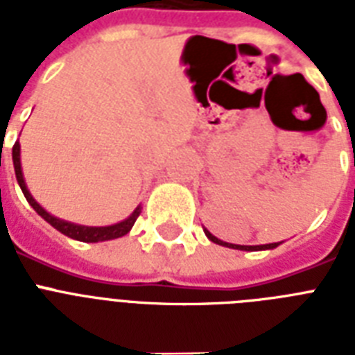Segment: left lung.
Returning a JSON list of instances; mask_svg holds the SVG:
<instances>
[{"label": "left lung", "instance_id": "left-lung-1", "mask_svg": "<svg viewBox=\"0 0 355 355\" xmlns=\"http://www.w3.org/2000/svg\"><path fill=\"white\" fill-rule=\"evenodd\" d=\"M205 234L206 237L210 239V241L217 243V245H223V247H228V248H237V250H270V248H276L280 243H267V245H234V243H227V241H221V239H217L214 234H210L208 230L205 228Z\"/></svg>", "mask_w": 355, "mask_h": 355}]
</instances>
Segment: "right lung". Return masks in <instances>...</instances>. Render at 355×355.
Listing matches in <instances>:
<instances>
[{"instance_id": "1", "label": "right lung", "mask_w": 355, "mask_h": 355, "mask_svg": "<svg viewBox=\"0 0 355 355\" xmlns=\"http://www.w3.org/2000/svg\"><path fill=\"white\" fill-rule=\"evenodd\" d=\"M12 162H14V171H16V180H18L19 188L24 191L25 199L33 206V210L46 219L53 228H57L58 232L64 234V236L71 237V239H77V241L85 243H99V241H110V239H118V237L125 236V234L130 232V228L134 227V223L138 219V216L141 214V205L136 208V210L123 221L116 223V225H110V227H85V225H77V223L64 221V219H58V217L51 216L49 211L44 210L38 202L35 200V197L31 195V191L27 189V184H25L24 173H21V162H19V141H16L12 147Z\"/></svg>"}]
</instances>
